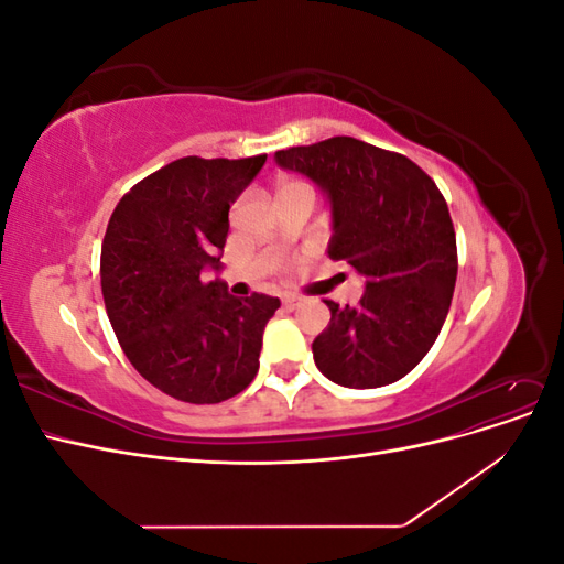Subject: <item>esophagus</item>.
Listing matches in <instances>:
<instances>
[{"label":"esophagus","instance_id":"obj_1","mask_svg":"<svg viewBox=\"0 0 564 564\" xmlns=\"http://www.w3.org/2000/svg\"><path fill=\"white\" fill-rule=\"evenodd\" d=\"M301 303H303V299H301V296H294V294H286V296H282V308H284V311H296Z\"/></svg>","mask_w":564,"mask_h":564}]
</instances>
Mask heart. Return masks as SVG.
Here are the masks:
<instances>
[{
	"label": "heart",
	"instance_id": "heart-1",
	"mask_svg": "<svg viewBox=\"0 0 564 564\" xmlns=\"http://www.w3.org/2000/svg\"><path fill=\"white\" fill-rule=\"evenodd\" d=\"M292 187H308V185H303V183H299V181H286V183H282V185H280V191H278V193H282V191H292Z\"/></svg>",
	"mask_w": 564,
	"mask_h": 564
}]
</instances>
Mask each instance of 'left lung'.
<instances>
[{"label": "left lung", "mask_w": 564, "mask_h": 564, "mask_svg": "<svg viewBox=\"0 0 564 564\" xmlns=\"http://www.w3.org/2000/svg\"><path fill=\"white\" fill-rule=\"evenodd\" d=\"M275 162L329 202V259L365 275L357 305L324 301L332 319L313 357L344 388H381L412 371L445 324L456 284L447 202L412 160L350 135L278 150Z\"/></svg>", "instance_id": "left-lung-1"}]
</instances>
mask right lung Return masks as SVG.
<instances>
[{"label":"right lung","instance_id":"add662e5","mask_svg":"<svg viewBox=\"0 0 564 564\" xmlns=\"http://www.w3.org/2000/svg\"><path fill=\"white\" fill-rule=\"evenodd\" d=\"M265 164L183 158L119 199L100 249V286L129 362L166 395L216 404L259 371L280 299H237L220 280L228 212ZM214 269L207 283L202 271Z\"/></svg>","mask_w":564,"mask_h":564}]
</instances>
